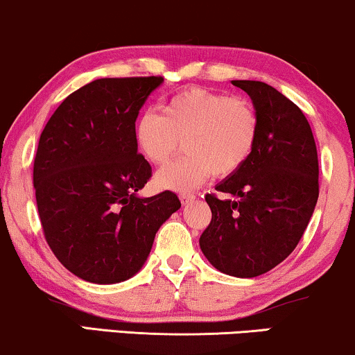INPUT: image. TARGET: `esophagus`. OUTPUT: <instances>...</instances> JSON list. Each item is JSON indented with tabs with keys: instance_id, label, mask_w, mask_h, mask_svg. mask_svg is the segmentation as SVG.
<instances>
[{
	"instance_id": "34e87169",
	"label": "esophagus",
	"mask_w": 355,
	"mask_h": 355,
	"mask_svg": "<svg viewBox=\"0 0 355 355\" xmlns=\"http://www.w3.org/2000/svg\"><path fill=\"white\" fill-rule=\"evenodd\" d=\"M180 200L183 205H190L191 201H195V195L193 193H180Z\"/></svg>"
}]
</instances>
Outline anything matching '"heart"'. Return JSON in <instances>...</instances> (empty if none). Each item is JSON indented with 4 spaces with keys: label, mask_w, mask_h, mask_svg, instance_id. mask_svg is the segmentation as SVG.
I'll return each mask as SVG.
<instances>
[{
    "label": "heart",
    "mask_w": 355,
    "mask_h": 355,
    "mask_svg": "<svg viewBox=\"0 0 355 355\" xmlns=\"http://www.w3.org/2000/svg\"><path fill=\"white\" fill-rule=\"evenodd\" d=\"M160 111H146L134 124L139 152L154 165L170 162L182 146L187 155L157 173L159 187L195 190L211 173H234L254 149L259 118L244 98L188 88L167 98Z\"/></svg>",
    "instance_id": "obj_1"
}]
</instances>
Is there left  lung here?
<instances>
[{"label":"left lung","mask_w":355,"mask_h":355,"mask_svg":"<svg viewBox=\"0 0 355 355\" xmlns=\"http://www.w3.org/2000/svg\"><path fill=\"white\" fill-rule=\"evenodd\" d=\"M232 85L252 100L259 132L244 165L216 185L224 198L205 196L213 216L200 248L219 272L252 278L298 245L320 195V167L311 128L293 101L263 82Z\"/></svg>","instance_id":"8db88e82"}]
</instances>
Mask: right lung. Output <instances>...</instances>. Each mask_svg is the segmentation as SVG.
Segmentation results:
<instances>
[{
	"label": "right lung",
	"mask_w": 355,
	"mask_h": 355,
	"mask_svg": "<svg viewBox=\"0 0 355 355\" xmlns=\"http://www.w3.org/2000/svg\"><path fill=\"white\" fill-rule=\"evenodd\" d=\"M162 77L100 78L62 101L40 134L35 201L49 248L92 284H118L141 270L155 232L180 209L172 191L141 198L152 168L134 124Z\"/></svg>",
	"instance_id": "1"
}]
</instances>
